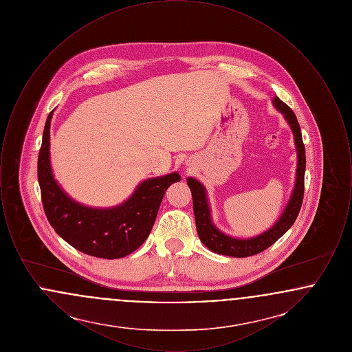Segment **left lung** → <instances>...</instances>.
Listing matches in <instances>:
<instances>
[{"mask_svg": "<svg viewBox=\"0 0 352 352\" xmlns=\"http://www.w3.org/2000/svg\"><path fill=\"white\" fill-rule=\"evenodd\" d=\"M273 104L278 111L284 113L286 121L292 126L296 145H297L298 166H297V179H296L293 195L285 208L283 217L269 231L252 239L239 240V239H234L227 234H221L218 228H215L210 217V208L207 204L204 187L197 179L187 178V184L192 195V207H194V215H195V223H197V231L201 243L210 251L215 252L219 254L232 256V257H248V256L257 254L260 252L265 251L272 244H274L294 224L296 219L300 214L302 201H303V191H305V168H306V155H305V145L302 141L301 128L294 112L290 109V107L285 104L284 101L280 100L276 96L273 99Z\"/></svg>", "mask_w": 352, "mask_h": 352, "instance_id": "1", "label": "left lung"}]
</instances>
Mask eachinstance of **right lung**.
Wrapping results in <instances>:
<instances>
[{
    "instance_id": "obj_1",
    "label": "right lung",
    "mask_w": 352,
    "mask_h": 352,
    "mask_svg": "<svg viewBox=\"0 0 352 352\" xmlns=\"http://www.w3.org/2000/svg\"><path fill=\"white\" fill-rule=\"evenodd\" d=\"M45 124L38 154V182L51 227L75 250L100 258H120L135 251L151 234L160 204L170 184L181 181L178 173L140 184L131 199L108 210L71 201L52 178L49 146L50 120Z\"/></svg>"
}]
</instances>
